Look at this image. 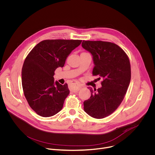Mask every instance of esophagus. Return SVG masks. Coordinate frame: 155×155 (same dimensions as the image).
<instances>
[{
	"mask_svg": "<svg viewBox=\"0 0 155 155\" xmlns=\"http://www.w3.org/2000/svg\"><path fill=\"white\" fill-rule=\"evenodd\" d=\"M72 84L74 86V88L73 89V91H74V92L78 91L81 87V86L77 82H74V83H72Z\"/></svg>",
	"mask_w": 155,
	"mask_h": 155,
	"instance_id": "obj_1",
	"label": "esophagus"
}]
</instances>
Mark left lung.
<instances>
[{"label":"left lung","instance_id":"1","mask_svg":"<svg viewBox=\"0 0 155 155\" xmlns=\"http://www.w3.org/2000/svg\"><path fill=\"white\" fill-rule=\"evenodd\" d=\"M82 46L93 56L92 75L103 78L101 88L88 87L91 95L84 101V110L93 118H103L115 112L125 97L131 79L129 58L112 42L83 40Z\"/></svg>","mask_w":155,"mask_h":155}]
</instances>
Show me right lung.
Returning a JSON list of instances; mask_svg holds the SVG:
<instances>
[{
	"instance_id": "1",
	"label": "right lung",
	"mask_w": 155,
	"mask_h": 155,
	"mask_svg": "<svg viewBox=\"0 0 155 155\" xmlns=\"http://www.w3.org/2000/svg\"><path fill=\"white\" fill-rule=\"evenodd\" d=\"M81 40H45L26 56L21 69L24 95L31 109L43 117H52L63 108L69 94L68 84L56 81L54 71L63 67L70 53Z\"/></svg>"
}]
</instances>
